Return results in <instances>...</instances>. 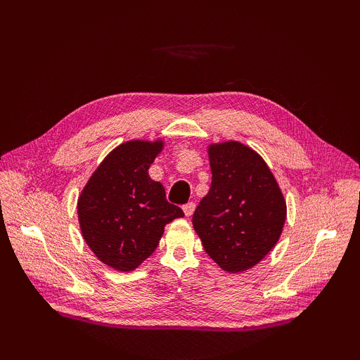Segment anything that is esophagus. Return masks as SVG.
Segmentation results:
<instances>
[{
  "instance_id": "esophagus-1",
  "label": "esophagus",
  "mask_w": 360,
  "mask_h": 360,
  "mask_svg": "<svg viewBox=\"0 0 360 360\" xmlns=\"http://www.w3.org/2000/svg\"><path fill=\"white\" fill-rule=\"evenodd\" d=\"M183 212L186 216H192V213L195 212V202H188L186 205H183Z\"/></svg>"
}]
</instances>
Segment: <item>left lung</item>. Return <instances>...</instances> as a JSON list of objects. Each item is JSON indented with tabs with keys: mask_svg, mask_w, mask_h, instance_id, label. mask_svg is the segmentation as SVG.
Segmentation results:
<instances>
[{
	"mask_svg": "<svg viewBox=\"0 0 360 360\" xmlns=\"http://www.w3.org/2000/svg\"><path fill=\"white\" fill-rule=\"evenodd\" d=\"M212 186L193 213L205 252L228 274L257 266L278 243L287 202L274 172L255 150L238 143L209 144Z\"/></svg>",
	"mask_w": 360,
	"mask_h": 360,
	"instance_id": "1",
	"label": "left lung"
}]
</instances>
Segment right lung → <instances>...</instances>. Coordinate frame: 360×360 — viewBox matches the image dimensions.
I'll return each mask as SVG.
<instances>
[{
  "instance_id": "obj_1",
  "label": "right lung",
  "mask_w": 360,
  "mask_h": 360,
  "mask_svg": "<svg viewBox=\"0 0 360 360\" xmlns=\"http://www.w3.org/2000/svg\"><path fill=\"white\" fill-rule=\"evenodd\" d=\"M165 141L130 139L117 146L94 169L78 198L85 243L103 264L132 271L155 252L165 225L184 213L169 204L148 168Z\"/></svg>"
}]
</instances>
